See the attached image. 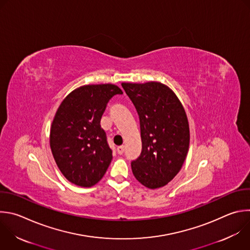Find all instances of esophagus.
<instances>
[{
  "mask_svg": "<svg viewBox=\"0 0 250 250\" xmlns=\"http://www.w3.org/2000/svg\"><path fill=\"white\" fill-rule=\"evenodd\" d=\"M117 151H118V153H119L120 155H122V154L125 152V146H124V145L119 146V147L117 148Z\"/></svg>",
  "mask_w": 250,
  "mask_h": 250,
  "instance_id": "1",
  "label": "esophagus"
}]
</instances>
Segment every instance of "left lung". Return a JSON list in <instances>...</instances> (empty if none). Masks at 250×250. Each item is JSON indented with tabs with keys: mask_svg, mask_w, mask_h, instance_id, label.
<instances>
[{
	"mask_svg": "<svg viewBox=\"0 0 250 250\" xmlns=\"http://www.w3.org/2000/svg\"><path fill=\"white\" fill-rule=\"evenodd\" d=\"M140 124L142 149L131 162L135 179L150 189L168 185L180 172L189 147V125L175 92L157 81L123 82Z\"/></svg>",
	"mask_w": 250,
	"mask_h": 250,
	"instance_id": "8db88e82",
	"label": "left lung"
}]
</instances>
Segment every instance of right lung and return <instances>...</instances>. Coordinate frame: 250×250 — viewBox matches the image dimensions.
<instances>
[{
	"instance_id": "right-lung-1",
	"label": "right lung",
	"mask_w": 250,
	"mask_h": 250,
	"mask_svg": "<svg viewBox=\"0 0 250 250\" xmlns=\"http://www.w3.org/2000/svg\"><path fill=\"white\" fill-rule=\"evenodd\" d=\"M122 89L111 83L71 91L59 106L50 130V147L58 168L71 184L90 188L105 175L113 155L100 125L109 100Z\"/></svg>"
}]
</instances>
